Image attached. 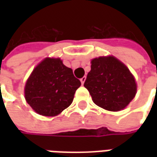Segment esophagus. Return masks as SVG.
<instances>
[{
    "mask_svg": "<svg viewBox=\"0 0 157 157\" xmlns=\"http://www.w3.org/2000/svg\"><path fill=\"white\" fill-rule=\"evenodd\" d=\"M86 76H83V77H82V78H81V82H82V85H83V84H84V82H85V81H86Z\"/></svg>",
    "mask_w": 157,
    "mask_h": 157,
    "instance_id": "1",
    "label": "esophagus"
}]
</instances>
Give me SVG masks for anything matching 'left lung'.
Returning <instances> with one entry per match:
<instances>
[{
  "instance_id": "left-lung-1",
  "label": "left lung",
  "mask_w": 157,
  "mask_h": 157,
  "mask_svg": "<svg viewBox=\"0 0 157 157\" xmlns=\"http://www.w3.org/2000/svg\"><path fill=\"white\" fill-rule=\"evenodd\" d=\"M84 86L95 104L114 112L124 109L136 94L134 76L113 56L92 59Z\"/></svg>"
}]
</instances>
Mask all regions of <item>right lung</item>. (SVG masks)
Here are the masks:
<instances>
[{
    "instance_id": "1",
    "label": "right lung",
    "mask_w": 157,
    "mask_h": 157,
    "mask_svg": "<svg viewBox=\"0 0 157 157\" xmlns=\"http://www.w3.org/2000/svg\"><path fill=\"white\" fill-rule=\"evenodd\" d=\"M81 82L60 59L46 58L27 81L25 98L36 113L55 116L71 104Z\"/></svg>"
}]
</instances>
